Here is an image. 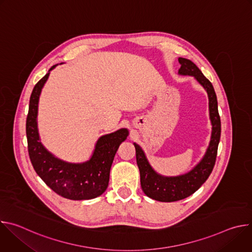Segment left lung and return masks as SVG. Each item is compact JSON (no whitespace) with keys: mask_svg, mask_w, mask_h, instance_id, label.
<instances>
[{"mask_svg":"<svg viewBox=\"0 0 252 252\" xmlns=\"http://www.w3.org/2000/svg\"><path fill=\"white\" fill-rule=\"evenodd\" d=\"M178 62L181 63L178 74L183 76H193L208 94L209 118L212 125V131L209 146L202 159L189 172L178 176H162L157 173L149 163L140 147L133 143L136 163L140 173V186L143 192L155 200L163 202L184 199L194 193L205 183L215 164L221 132L218 98L213 86L191 61L179 58Z\"/></svg>","mask_w":252,"mask_h":252,"instance_id":"left-lung-1","label":"left lung"}]
</instances>
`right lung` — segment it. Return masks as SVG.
Instances as JSON below:
<instances>
[{"mask_svg":"<svg viewBox=\"0 0 252 252\" xmlns=\"http://www.w3.org/2000/svg\"><path fill=\"white\" fill-rule=\"evenodd\" d=\"M57 65V64H56ZM49 73L35 84L29 104L26 123L28 151L33 169L44 183L59 195L73 199H92L102 194L109 186L111 166L121 143L128 135L126 128H121L100 136L90 160L83 163H69L53 156L40 141L38 131V104L42 89Z\"/></svg>","mask_w":252,"mask_h":252,"instance_id":"obj_1","label":"right lung"}]
</instances>
